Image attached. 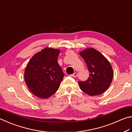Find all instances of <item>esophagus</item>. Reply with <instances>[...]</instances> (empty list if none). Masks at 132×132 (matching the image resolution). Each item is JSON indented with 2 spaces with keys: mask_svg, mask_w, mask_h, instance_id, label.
Instances as JSON below:
<instances>
[{
  "mask_svg": "<svg viewBox=\"0 0 132 132\" xmlns=\"http://www.w3.org/2000/svg\"><path fill=\"white\" fill-rule=\"evenodd\" d=\"M77 75H78V73H77V72H75L74 73H73V74H72V75H71L70 76L71 77H73V78H76L77 77Z\"/></svg>",
  "mask_w": 132,
  "mask_h": 132,
  "instance_id": "obj_1",
  "label": "esophagus"
}]
</instances>
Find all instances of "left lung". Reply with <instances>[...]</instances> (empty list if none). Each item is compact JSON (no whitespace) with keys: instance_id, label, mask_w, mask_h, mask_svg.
Masks as SVG:
<instances>
[{"instance_id":"1","label":"left lung","mask_w":132,"mask_h":132,"mask_svg":"<svg viewBox=\"0 0 132 132\" xmlns=\"http://www.w3.org/2000/svg\"><path fill=\"white\" fill-rule=\"evenodd\" d=\"M90 72L86 81H79L80 89L89 96L102 94L111 84L114 72L108 60L94 48H87L79 53Z\"/></svg>"}]
</instances>
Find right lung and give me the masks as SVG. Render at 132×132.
<instances>
[{"label": "right lung", "mask_w": 132, "mask_h": 132, "mask_svg": "<svg viewBox=\"0 0 132 132\" xmlns=\"http://www.w3.org/2000/svg\"><path fill=\"white\" fill-rule=\"evenodd\" d=\"M60 50L46 47L36 53L28 62L24 78L27 86L35 96L47 98L59 89L64 77L57 62Z\"/></svg>", "instance_id": "right-lung-1"}]
</instances>
